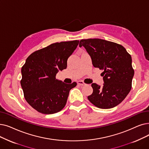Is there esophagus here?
Returning a JSON list of instances; mask_svg holds the SVG:
<instances>
[{"label": "esophagus", "instance_id": "1", "mask_svg": "<svg viewBox=\"0 0 149 149\" xmlns=\"http://www.w3.org/2000/svg\"><path fill=\"white\" fill-rule=\"evenodd\" d=\"M77 84H78L79 85L82 86H86V84L84 83L83 81H77Z\"/></svg>", "mask_w": 149, "mask_h": 149}]
</instances>
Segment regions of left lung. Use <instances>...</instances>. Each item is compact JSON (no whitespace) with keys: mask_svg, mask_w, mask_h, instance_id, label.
<instances>
[{"mask_svg":"<svg viewBox=\"0 0 149 149\" xmlns=\"http://www.w3.org/2000/svg\"><path fill=\"white\" fill-rule=\"evenodd\" d=\"M79 46L86 49L94 67L103 70V86L93 83V92L88 100L102 109L118 105L132 89L134 71L131 55L120 44L101 39L81 40Z\"/></svg>","mask_w":149,"mask_h":149,"instance_id":"left-lung-1","label":"left lung"}]
</instances>
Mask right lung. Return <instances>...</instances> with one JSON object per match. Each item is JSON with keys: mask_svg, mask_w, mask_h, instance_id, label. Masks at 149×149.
<instances>
[{"mask_svg": "<svg viewBox=\"0 0 149 149\" xmlns=\"http://www.w3.org/2000/svg\"><path fill=\"white\" fill-rule=\"evenodd\" d=\"M79 41L53 43L30 55L21 69V85L24 97L38 112L45 114L60 111L65 107L70 90L76 82L64 83L56 79L67 68L68 58Z\"/></svg>", "mask_w": 149, "mask_h": 149, "instance_id": "right-lung-1", "label": "right lung"}]
</instances>
